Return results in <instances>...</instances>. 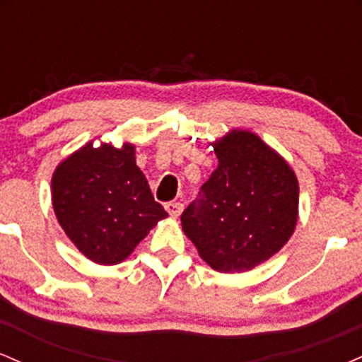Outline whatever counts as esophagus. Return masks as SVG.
Instances as JSON below:
<instances>
[{
    "mask_svg": "<svg viewBox=\"0 0 362 362\" xmlns=\"http://www.w3.org/2000/svg\"><path fill=\"white\" fill-rule=\"evenodd\" d=\"M165 209H167V213L172 216V218H177V216H180L182 209H184V204H182V202H167V204H165Z\"/></svg>",
    "mask_w": 362,
    "mask_h": 362,
    "instance_id": "34e87169",
    "label": "esophagus"
}]
</instances>
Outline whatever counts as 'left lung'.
<instances>
[{"label":"left lung","instance_id":"obj_1","mask_svg":"<svg viewBox=\"0 0 362 362\" xmlns=\"http://www.w3.org/2000/svg\"><path fill=\"white\" fill-rule=\"evenodd\" d=\"M213 146L219 165L182 213V230L214 271H252L296 228L298 178L250 131L233 129Z\"/></svg>","mask_w":362,"mask_h":362}]
</instances>
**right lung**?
<instances>
[{"mask_svg":"<svg viewBox=\"0 0 362 362\" xmlns=\"http://www.w3.org/2000/svg\"><path fill=\"white\" fill-rule=\"evenodd\" d=\"M57 221L83 255L100 265L131 255L167 211L155 201L136 165L132 144H85L61 161L52 175Z\"/></svg>","mask_w":362,"mask_h":362,"instance_id":"obj_1","label":"right lung"}]
</instances>
